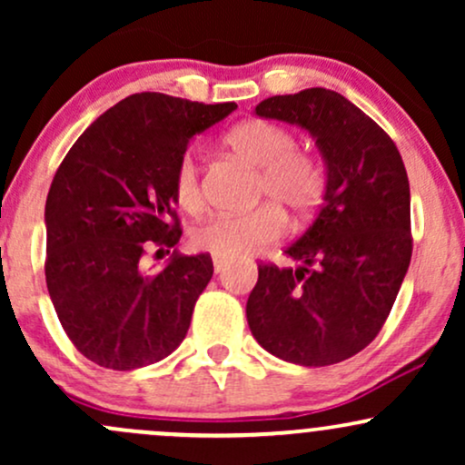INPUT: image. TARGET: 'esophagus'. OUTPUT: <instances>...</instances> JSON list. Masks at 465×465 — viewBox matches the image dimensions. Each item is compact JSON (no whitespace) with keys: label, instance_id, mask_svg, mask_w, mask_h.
I'll return each instance as SVG.
<instances>
[{"label":"esophagus","instance_id":"obj_1","mask_svg":"<svg viewBox=\"0 0 465 465\" xmlns=\"http://www.w3.org/2000/svg\"><path fill=\"white\" fill-rule=\"evenodd\" d=\"M212 262H214V271H216V273H221V271L227 266L229 260H227V258H221V255H214V258H212Z\"/></svg>","mask_w":465,"mask_h":465}]
</instances>
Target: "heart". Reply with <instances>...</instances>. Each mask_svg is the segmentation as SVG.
Instances as JSON below:
<instances>
[{
	"instance_id": "1",
	"label": "heart",
	"mask_w": 465,
	"mask_h": 465,
	"mask_svg": "<svg viewBox=\"0 0 465 465\" xmlns=\"http://www.w3.org/2000/svg\"><path fill=\"white\" fill-rule=\"evenodd\" d=\"M223 142L240 162L258 168L253 199H269L295 218L317 210L325 192V170L312 153L297 148V137L291 129L253 117L229 129ZM173 196L188 212L201 207L199 163L192 151H185L174 163ZM271 203L242 214L203 218L190 229L192 247L221 258H236L275 242L284 232V221Z\"/></svg>"
}]
</instances>
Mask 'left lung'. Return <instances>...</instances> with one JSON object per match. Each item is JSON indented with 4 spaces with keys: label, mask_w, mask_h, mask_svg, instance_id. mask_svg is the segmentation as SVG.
I'll list each match as a JSON object with an SVG mask.
<instances>
[{
    "label": "left lung",
    "mask_w": 465,
    "mask_h": 465,
    "mask_svg": "<svg viewBox=\"0 0 465 465\" xmlns=\"http://www.w3.org/2000/svg\"><path fill=\"white\" fill-rule=\"evenodd\" d=\"M255 114L311 133L328 181L312 225L286 249L300 269L258 264L247 302L251 334L282 361L334 365L376 339L407 275V168L391 137L330 89L273 95Z\"/></svg>",
    "instance_id": "left-lung-1"
}]
</instances>
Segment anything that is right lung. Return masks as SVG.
<instances>
[{"label": "right lung", "mask_w": 465, "mask_h": 465, "mask_svg": "<svg viewBox=\"0 0 465 465\" xmlns=\"http://www.w3.org/2000/svg\"><path fill=\"white\" fill-rule=\"evenodd\" d=\"M236 106L133 94L104 111L58 165L45 201V282L69 341L95 365H153L188 334L214 273L210 253L173 251L157 273H146L142 258L179 242L174 163L196 133Z\"/></svg>", "instance_id": "obj_1"}]
</instances>
